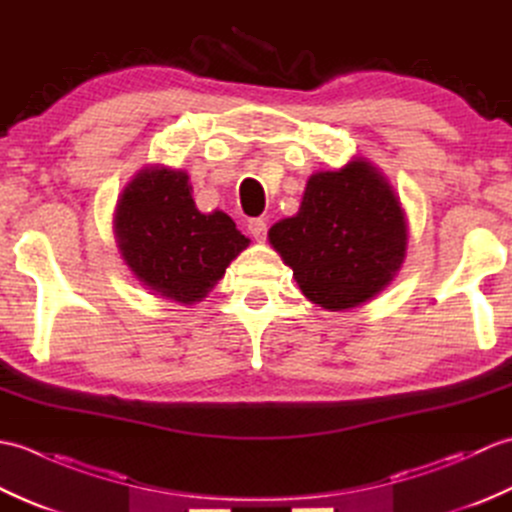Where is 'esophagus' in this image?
Masks as SVG:
<instances>
[{"mask_svg": "<svg viewBox=\"0 0 512 512\" xmlns=\"http://www.w3.org/2000/svg\"><path fill=\"white\" fill-rule=\"evenodd\" d=\"M266 231H268V226H266V220H262V217H257V220L248 222V233L253 235L255 239H264Z\"/></svg>", "mask_w": 512, "mask_h": 512, "instance_id": "esophagus-1", "label": "esophagus"}]
</instances>
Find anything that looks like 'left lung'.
Listing matches in <instances>:
<instances>
[{"label":"left lung","instance_id":"1","mask_svg":"<svg viewBox=\"0 0 512 512\" xmlns=\"http://www.w3.org/2000/svg\"><path fill=\"white\" fill-rule=\"evenodd\" d=\"M402 202L372 160L312 173L299 211L270 226L268 242L308 301L343 312L380 295L405 262Z\"/></svg>","mask_w":512,"mask_h":512}]
</instances>
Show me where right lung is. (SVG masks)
I'll use <instances>...</instances> for the list:
<instances>
[{"mask_svg": "<svg viewBox=\"0 0 512 512\" xmlns=\"http://www.w3.org/2000/svg\"><path fill=\"white\" fill-rule=\"evenodd\" d=\"M189 173L147 165L127 182L114 211L123 262L151 295L193 306L215 288L250 239L224 211L202 213Z\"/></svg>", "mask_w": 512, "mask_h": 512, "instance_id": "1", "label": "right lung"}]
</instances>
